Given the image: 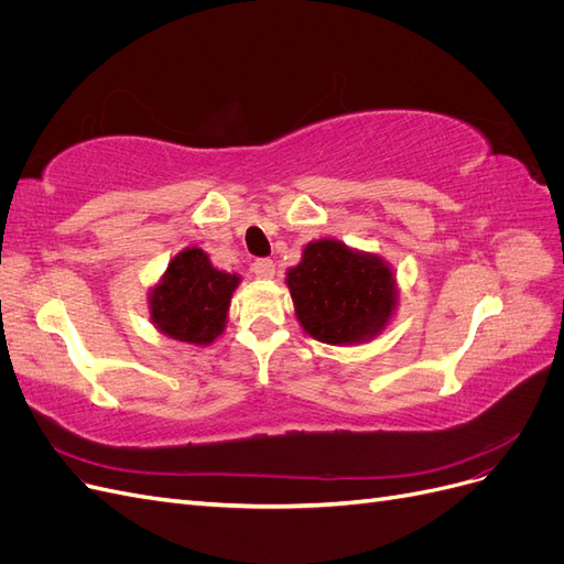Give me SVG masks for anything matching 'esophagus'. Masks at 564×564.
I'll use <instances>...</instances> for the list:
<instances>
[{
    "label": "esophagus",
    "mask_w": 564,
    "mask_h": 564,
    "mask_svg": "<svg viewBox=\"0 0 564 564\" xmlns=\"http://www.w3.org/2000/svg\"><path fill=\"white\" fill-rule=\"evenodd\" d=\"M251 270H253L259 278L268 280V278L275 275V263H272L270 259H256L253 265H251Z\"/></svg>",
    "instance_id": "1"
}]
</instances>
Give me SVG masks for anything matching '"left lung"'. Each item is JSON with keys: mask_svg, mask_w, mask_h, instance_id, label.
I'll list each match as a JSON object with an SVG mask.
<instances>
[{"mask_svg": "<svg viewBox=\"0 0 564 564\" xmlns=\"http://www.w3.org/2000/svg\"><path fill=\"white\" fill-rule=\"evenodd\" d=\"M301 327L322 344L348 346L377 336L395 311L398 289L379 256L338 240L311 242L286 272Z\"/></svg>", "mask_w": 564, "mask_h": 564, "instance_id": "left-lung-1", "label": "left lung"}]
</instances>
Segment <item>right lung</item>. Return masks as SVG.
<instances>
[{
	"label": "right lung",
	"instance_id": "1",
	"mask_svg": "<svg viewBox=\"0 0 564 564\" xmlns=\"http://www.w3.org/2000/svg\"><path fill=\"white\" fill-rule=\"evenodd\" d=\"M237 282L240 278L216 270L202 249H185L152 289L150 317L166 336L207 346L226 327Z\"/></svg>",
	"mask_w": 564,
	"mask_h": 564
}]
</instances>
